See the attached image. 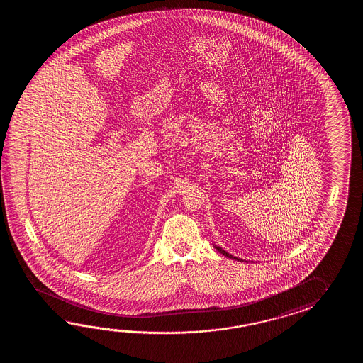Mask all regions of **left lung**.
Returning <instances> with one entry per match:
<instances>
[{"label": "left lung", "mask_w": 363, "mask_h": 363, "mask_svg": "<svg viewBox=\"0 0 363 363\" xmlns=\"http://www.w3.org/2000/svg\"><path fill=\"white\" fill-rule=\"evenodd\" d=\"M214 247H216V250L219 252V253H222V255H225L227 258H232V259H238V261H241V259H239L238 257H233V255H230V253H227L224 249H222L220 247H216V245H214Z\"/></svg>", "instance_id": "8db88e82"}]
</instances>
